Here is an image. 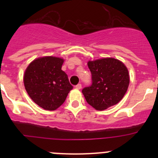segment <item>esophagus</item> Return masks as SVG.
Masks as SVG:
<instances>
[{"mask_svg": "<svg viewBox=\"0 0 158 158\" xmlns=\"http://www.w3.org/2000/svg\"><path fill=\"white\" fill-rule=\"evenodd\" d=\"M76 88L77 89H81V88H82V85H81V84H77V85H76Z\"/></svg>", "mask_w": 158, "mask_h": 158, "instance_id": "obj_1", "label": "esophagus"}]
</instances>
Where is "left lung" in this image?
I'll list each match as a JSON object with an SVG mask.
<instances>
[{"label":"left lung","instance_id":"obj_1","mask_svg":"<svg viewBox=\"0 0 158 158\" xmlns=\"http://www.w3.org/2000/svg\"><path fill=\"white\" fill-rule=\"evenodd\" d=\"M92 85L82 90L88 104L103 111L118 103L128 90L130 78L122 62L103 58L88 62Z\"/></svg>","mask_w":158,"mask_h":158}]
</instances>
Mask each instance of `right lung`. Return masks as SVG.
Wrapping results in <instances>:
<instances>
[{"label": "right lung", "mask_w": 158, "mask_h": 158, "mask_svg": "<svg viewBox=\"0 0 158 158\" xmlns=\"http://www.w3.org/2000/svg\"><path fill=\"white\" fill-rule=\"evenodd\" d=\"M63 62L59 57H40L31 62L25 70L23 83L27 92L43 109H58L73 88L66 73L61 69Z\"/></svg>", "instance_id": "obj_1"}]
</instances>
